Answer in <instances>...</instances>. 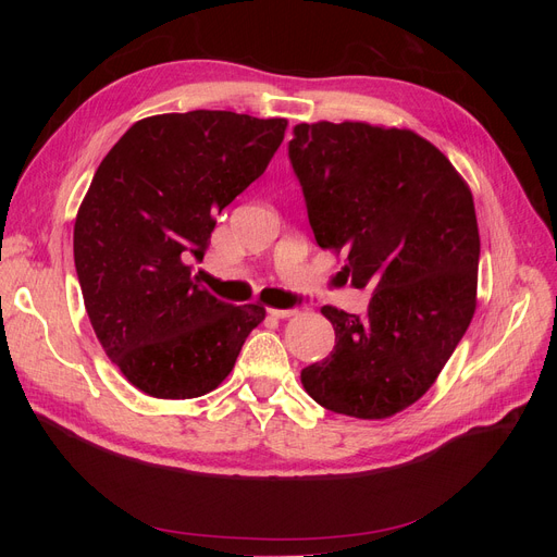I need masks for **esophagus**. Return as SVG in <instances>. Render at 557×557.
I'll use <instances>...</instances> for the list:
<instances>
[{
  "label": "esophagus",
  "instance_id": "obj_1",
  "mask_svg": "<svg viewBox=\"0 0 557 557\" xmlns=\"http://www.w3.org/2000/svg\"><path fill=\"white\" fill-rule=\"evenodd\" d=\"M267 313L274 315V318H290V315H295L297 311H295V309H267Z\"/></svg>",
  "mask_w": 557,
  "mask_h": 557
}]
</instances>
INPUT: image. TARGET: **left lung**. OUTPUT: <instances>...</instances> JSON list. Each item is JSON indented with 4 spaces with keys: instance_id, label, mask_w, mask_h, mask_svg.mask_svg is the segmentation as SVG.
Returning <instances> with one entry per match:
<instances>
[{
    "instance_id": "1",
    "label": "left lung",
    "mask_w": 557,
    "mask_h": 557,
    "mask_svg": "<svg viewBox=\"0 0 557 557\" xmlns=\"http://www.w3.org/2000/svg\"><path fill=\"white\" fill-rule=\"evenodd\" d=\"M320 248L344 252L364 315L323 307L334 350L301 369L334 413L391 418L423 397L476 311L481 239L469 185L411 129L299 123L288 144Z\"/></svg>"
}]
</instances>
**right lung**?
Listing matches in <instances>:
<instances>
[{"label":"right lung","instance_id":"1","mask_svg":"<svg viewBox=\"0 0 557 557\" xmlns=\"http://www.w3.org/2000/svg\"><path fill=\"white\" fill-rule=\"evenodd\" d=\"M288 121L232 111L134 123L97 166L74 223V262L99 344L141 393L201 397L232 372L264 307L201 288L215 215L264 174Z\"/></svg>","mask_w":557,"mask_h":557}]
</instances>
